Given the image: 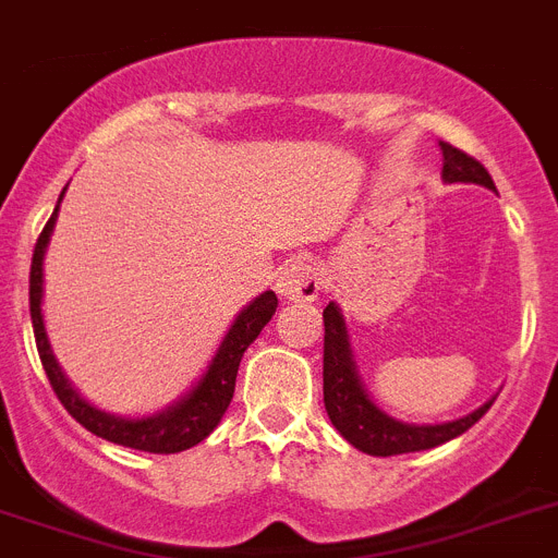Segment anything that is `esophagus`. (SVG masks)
Masks as SVG:
<instances>
[{
    "label": "esophagus",
    "mask_w": 558,
    "mask_h": 558,
    "mask_svg": "<svg viewBox=\"0 0 558 558\" xmlns=\"http://www.w3.org/2000/svg\"><path fill=\"white\" fill-rule=\"evenodd\" d=\"M275 289L286 300L312 303V300H317L319 289H323V272H319V266L314 260L294 258L280 269Z\"/></svg>",
    "instance_id": "esophagus-1"
}]
</instances>
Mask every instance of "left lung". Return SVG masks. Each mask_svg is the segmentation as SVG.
I'll return each mask as SVG.
<instances>
[{
  "instance_id": "8db88e82",
  "label": "left lung",
  "mask_w": 558,
  "mask_h": 558,
  "mask_svg": "<svg viewBox=\"0 0 558 558\" xmlns=\"http://www.w3.org/2000/svg\"><path fill=\"white\" fill-rule=\"evenodd\" d=\"M438 145L444 151V171H440L444 182H449V185L452 182H466V185H483L494 191V179L488 177V171L477 159L458 151L449 143ZM323 323H326V342H323V401H326V413L339 429V435L360 452L373 454V458H390V454L440 447V444L466 433L472 424H477L497 399V396H492L474 413L447 421V424H407V421L393 418L381 407H376V401L367 396L365 385H362L356 362H353L345 317H342L337 303H328L326 312H323Z\"/></svg>"
}]
</instances>
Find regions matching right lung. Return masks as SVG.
<instances>
[{"label":"right lung","instance_id":"1","mask_svg":"<svg viewBox=\"0 0 558 558\" xmlns=\"http://www.w3.org/2000/svg\"><path fill=\"white\" fill-rule=\"evenodd\" d=\"M64 191L58 196V205L52 210L50 221H47L41 235H38L31 264L33 333H36L38 356H41V365H45L47 379H50L58 401L92 435L111 440V444H120V447L154 454H173L182 452V449L196 447L198 440H205L219 426V421L225 418L232 393H235V376H239L241 356L255 342V337L264 331L266 323L272 319L275 308H278V298H275V292H264L241 308L239 317L232 319L230 331L221 339L219 351L213 353L210 365L202 373V379L179 401H173V404H168L165 410H159L154 415H143V418H125V415L98 410V407L89 404L84 396L77 393L72 381L66 379V373L58 365L56 353L50 348V337H47L45 314H41V298H45V252L47 244H50L52 230H56L58 207H61Z\"/></svg>","mask_w":558,"mask_h":558}]
</instances>
